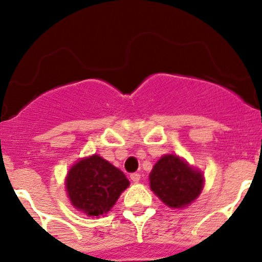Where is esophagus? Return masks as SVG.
I'll list each match as a JSON object with an SVG mask.
<instances>
[{"instance_id":"34e87169","label":"esophagus","mask_w":262,"mask_h":262,"mask_svg":"<svg viewBox=\"0 0 262 262\" xmlns=\"http://www.w3.org/2000/svg\"><path fill=\"white\" fill-rule=\"evenodd\" d=\"M130 180L133 181L134 184H137V182H139V180H141V175H139L138 172L132 173V175H130Z\"/></svg>"}]
</instances>
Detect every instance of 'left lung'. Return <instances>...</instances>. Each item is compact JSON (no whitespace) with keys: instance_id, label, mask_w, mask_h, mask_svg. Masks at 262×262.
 <instances>
[{"instance_id":"obj_1","label":"left lung","mask_w":262,"mask_h":262,"mask_svg":"<svg viewBox=\"0 0 262 262\" xmlns=\"http://www.w3.org/2000/svg\"><path fill=\"white\" fill-rule=\"evenodd\" d=\"M203 185V173L175 155L162 156L149 173L150 190L170 208L181 209L191 204Z\"/></svg>"}]
</instances>
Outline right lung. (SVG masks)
Segmentation results:
<instances>
[{"mask_svg":"<svg viewBox=\"0 0 262 262\" xmlns=\"http://www.w3.org/2000/svg\"><path fill=\"white\" fill-rule=\"evenodd\" d=\"M128 186L125 175L99 155L82 158L70 168L66 178L72 205L90 216L110 212Z\"/></svg>","mask_w":262,"mask_h":262,"instance_id":"obj_1","label":"right lung"}]
</instances>
